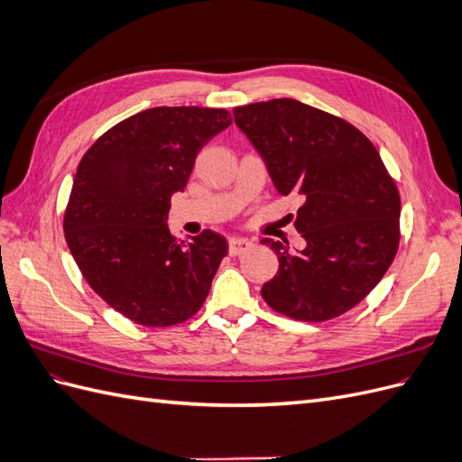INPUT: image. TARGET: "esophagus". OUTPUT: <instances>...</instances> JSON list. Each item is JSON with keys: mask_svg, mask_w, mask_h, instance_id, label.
Here are the masks:
<instances>
[{"mask_svg": "<svg viewBox=\"0 0 462 462\" xmlns=\"http://www.w3.org/2000/svg\"><path fill=\"white\" fill-rule=\"evenodd\" d=\"M250 246H253V241L241 239V236H236V239H231V241H229V254H231V256L243 254L245 250H248Z\"/></svg>", "mask_w": 462, "mask_h": 462, "instance_id": "obj_1", "label": "esophagus"}]
</instances>
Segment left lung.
<instances>
[{"label": "left lung", "instance_id": "left-lung-1", "mask_svg": "<svg viewBox=\"0 0 462 462\" xmlns=\"http://www.w3.org/2000/svg\"><path fill=\"white\" fill-rule=\"evenodd\" d=\"M233 116L279 194L304 200L295 219L304 250L262 239L279 260L263 300L300 321L351 310L380 283L401 239V197L380 153L348 121L291 97L239 106Z\"/></svg>", "mask_w": 462, "mask_h": 462}]
</instances>
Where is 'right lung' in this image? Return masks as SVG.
Returning a JSON list of instances; mask_svg holds the SVG:
<instances>
[{
    "label": "right lung",
    "instance_id": "1",
    "mask_svg": "<svg viewBox=\"0 0 462 462\" xmlns=\"http://www.w3.org/2000/svg\"><path fill=\"white\" fill-rule=\"evenodd\" d=\"M229 125L227 109H144L106 131L77 167L63 217L69 250L87 283L138 326L192 318L227 256L219 233L185 243L165 221L199 152Z\"/></svg>",
    "mask_w": 462,
    "mask_h": 462
}]
</instances>
